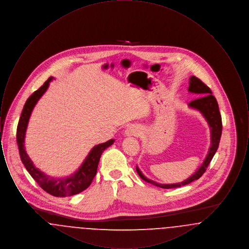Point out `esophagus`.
Masks as SVG:
<instances>
[{
    "instance_id": "obj_1",
    "label": "esophagus",
    "mask_w": 249,
    "mask_h": 249,
    "mask_svg": "<svg viewBox=\"0 0 249 249\" xmlns=\"http://www.w3.org/2000/svg\"><path fill=\"white\" fill-rule=\"evenodd\" d=\"M126 134L127 135H133V136H137L139 134V130L136 127H130L126 130Z\"/></svg>"
}]
</instances>
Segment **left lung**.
I'll use <instances>...</instances> for the list:
<instances>
[{"label": "left lung", "mask_w": 249, "mask_h": 249, "mask_svg": "<svg viewBox=\"0 0 249 249\" xmlns=\"http://www.w3.org/2000/svg\"><path fill=\"white\" fill-rule=\"evenodd\" d=\"M190 80L189 91L197 94L198 98H196V99H194V100L190 102L189 106L201 111L202 115L204 116V118L207 120V122H208V124L211 128V135H212L211 142H212V144H211L209 153L207 155L206 159L204 160L202 165L199 168V170L192 177L188 178L186 181L178 183V184H172V185L158 184L152 180L147 179L142 175L141 171L138 169V167L136 168V171H137L139 177L142 178V180L154 185L156 187H160L161 189L180 188L182 186L188 185V184L191 183L192 181L197 180V179L201 178V176L205 173L209 163L211 162L213 155L215 154V152L218 148V144L220 142V137H221V133H222V119H221V115H220V112H219V108H218L216 99L214 98L210 88L207 85L203 83L200 78L193 75V76L190 77Z\"/></svg>", "instance_id": "left-lung-1"}]
</instances>
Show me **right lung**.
I'll use <instances>...</instances> for the list:
<instances>
[{
  "instance_id": "right-lung-1",
  "label": "right lung",
  "mask_w": 249,
  "mask_h": 249,
  "mask_svg": "<svg viewBox=\"0 0 249 249\" xmlns=\"http://www.w3.org/2000/svg\"><path fill=\"white\" fill-rule=\"evenodd\" d=\"M51 80L52 77H49L44 85L41 86L26 101L17 128V142L21 161L25 168L27 169V171L29 172V174L32 176V178L36 180V183L46 192H48V194L52 196L65 197L78 194L89 187L97 174V168L101 155L103 154V152L108 146L113 144L114 140L112 139L94 146L87 157V159L85 160L80 169L70 178L61 179L49 178L47 175L36 169L24 148L25 132L34 107L36 106L37 101L47 90L49 82Z\"/></svg>"
}]
</instances>
